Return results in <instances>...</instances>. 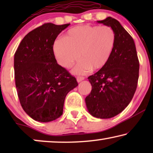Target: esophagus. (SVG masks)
I'll return each instance as SVG.
<instances>
[{"mask_svg": "<svg viewBox=\"0 0 153 153\" xmlns=\"http://www.w3.org/2000/svg\"><path fill=\"white\" fill-rule=\"evenodd\" d=\"M83 80H84V77L83 76H78L76 78V81H77V82H81V81H83Z\"/></svg>", "mask_w": 153, "mask_h": 153, "instance_id": "obj_1", "label": "esophagus"}]
</instances>
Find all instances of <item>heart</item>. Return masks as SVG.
Instances as JSON below:
<instances>
[{"mask_svg": "<svg viewBox=\"0 0 153 153\" xmlns=\"http://www.w3.org/2000/svg\"><path fill=\"white\" fill-rule=\"evenodd\" d=\"M116 42L115 32L108 26L81 25L70 28L63 37L56 39L53 52L58 63L69 69L81 58L73 70L75 74L98 70L107 63Z\"/></svg>", "mask_w": 153, "mask_h": 153, "instance_id": "obj_1", "label": "heart"}]
</instances>
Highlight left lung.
Here are the masks:
<instances>
[{
    "instance_id": "obj_1",
    "label": "left lung",
    "mask_w": 153,
    "mask_h": 153,
    "mask_svg": "<svg viewBox=\"0 0 153 153\" xmlns=\"http://www.w3.org/2000/svg\"><path fill=\"white\" fill-rule=\"evenodd\" d=\"M97 22L114 30L116 42L106 65L88 77L92 90L85 102L91 116L107 119L122 112L132 100L137 87L139 62L134 39L118 21L108 16Z\"/></svg>"
}]
</instances>
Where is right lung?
I'll use <instances>...</instances> for the list:
<instances>
[{
	"label": "right lung",
	"mask_w": 153,
	"mask_h": 153,
	"mask_svg": "<svg viewBox=\"0 0 153 153\" xmlns=\"http://www.w3.org/2000/svg\"><path fill=\"white\" fill-rule=\"evenodd\" d=\"M70 24H43L24 37L15 52V85L21 105L33 120L53 121L62 116L66 95L78 85L57 63L53 45Z\"/></svg>",
	"instance_id": "obj_1"
}]
</instances>
